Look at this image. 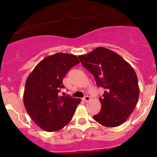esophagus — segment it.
Returning a JSON list of instances; mask_svg holds the SVG:
<instances>
[{
  "mask_svg": "<svg viewBox=\"0 0 157 157\" xmlns=\"http://www.w3.org/2000/svg\"><path fill=\"white\" fill-rule=\"evenodd\" d=\"M90 99H91V98H90V97H89V96H84V97L83 98V100L84 101H86V102L89 101H90Z\"/></svg>",
  "mask_w": 157,
  "mask_h": 157,
  "instance_id": "34e87169",
  "label": "esophagus"
}]
</instances>
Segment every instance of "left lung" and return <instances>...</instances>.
Returning a JSON list of instances; mask_svg holds the SVG:
<instances>
[{"mask_svg": "<svg viewBox=\"0 0 157 157\" xmlns=\"http://www.w3.org/2000/svg\"><path fill=\"white\" fill-rule=\"evenodd\" d=\"M78 58L83 67L93 74L96 85L105 89L99 98L101 109L94 119L107 127L124 123L134 111L139 96L134 68L117 53L103 47Z\"/></svg>", "mask_w": 157, "mask_h": 157, "instance_id": "left-lung-1", "label": "left lung"}]
</instances>
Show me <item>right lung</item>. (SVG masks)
I'll use <instances>...</instances> for the list:
<instances>
[{
	"label": "right lung",
	"mask_w": 157,
	"mask_h": 157,
	"mask_svg": "<svg viewBox=\"0 0 157 157\" xmlns=\"http://www.w3.org/2000/svg\"><path fill=\"white\" fill-rule=\"evenodd\" d=\"M80 63L76 56L58 53L45 58L28 77L23 102L36 125L46 132L61 129L71 120L80 98L59 96L63 78L73 66Z\"/></svg>",
	"instance_id": "1"
}]
</instances>
